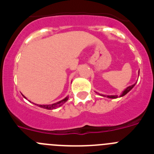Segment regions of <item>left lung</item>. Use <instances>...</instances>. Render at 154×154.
<instances>
[{
    "label": "left lung",
    "mask_w": 154,
    "mask_h": 154,
    "mask_svg": "<svg viewBox=\"0 0 154 154\" xmlns=\"http://www.w3.org/2000/svg\"><path fill=\"white\" fill-rule=\"evenodd\" d=\"M139 74H140V70H139ZM135 85H136V84H133V85H130V86L127 87V88H126V89H125L124 91H123V93L121 94L120 96H119V97H122V96H125L126 93H128V92H130V91L132 89H133ZM101 96H105V97H107V98H110V99H116V98H118V96H105V95H101Z\"/></svg>",
    "instance_id": "left-lung-1"
}]
</instances>
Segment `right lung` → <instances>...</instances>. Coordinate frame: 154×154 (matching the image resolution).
Segmentation results:
<instances>
[{"label": "right lung", "mask_w": 154, "mask_h": 154, "mask_svg": "<svg viewBox=\"0 0 154 154\" xmlns=\"http://www.w3.org/2000/svg\"><path fill=\"white\" fill-rule=\"evenodd\" d=\"M69 99V97H65V99L61 100L59 102H57L55 103H53V104L51 105H37V106H38L42 107L43 109H57L58 107L61 106L62 104L65 103V102H67V100Z\"/></svg>", "instance_id": "obj_1"}]
</instances>
